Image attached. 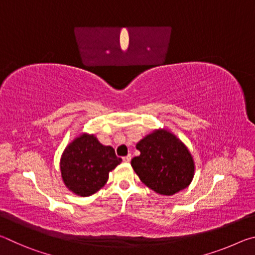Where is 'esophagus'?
<instances>
[{
    "label": "esophagus",
    "mask_w": 255,
    "mask_h": 255,
    "mask_svg": "<svg viewBox=\"0 0 255 255\" xmlns=\"http://www.w3.org/2000/svg\"><path fill=\"white\" fill-rule=\"evenodd\" d=\"M130 159H131V155H130V154H128L127 156L123 157V161H124V162H126V163H129V162H130Z\"/></svg>",
    "instance_id": "34e87169"
}]
</instances>
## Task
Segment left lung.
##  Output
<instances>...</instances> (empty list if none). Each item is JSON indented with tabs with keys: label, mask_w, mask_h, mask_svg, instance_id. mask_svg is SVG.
Masks as SVG:
<instances>
[{
	"label": "left lung",
	"mask_w": 255,
	"mask_h": 255,
	"mask_svg": "<svg viewBox=\"0 0 255 255\" xmlns=\"http://www.w3.org/2000/svg\"><path fill=\"white\" fill-rule=\"evenodd\" d=\"M140 155L131 166L146 187L163 196H172L191 183L195 162L182 141L165 129H157L138 141Z\"/></svg>",
	"instance_id": "obj_1"
}]
</instances>
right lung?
Masks as SVG:
<instances>
[{"label":"right lung","instance_id":"add662e5","mask_svg":"<svg viewBox=\"0 0 255 255\" xmlns=\"http://www.w3.org/2000/svg\"><path fill=\"white\" fill-rule=\"evenodd\" d=\"M122 163L111 146L102 145L94 135L82 133L64 150L60 158L62 178L68 190L81 197L99 191L109 172Z\"/></svg>","mask_w":255,"mask_h":255}]
</instances>
